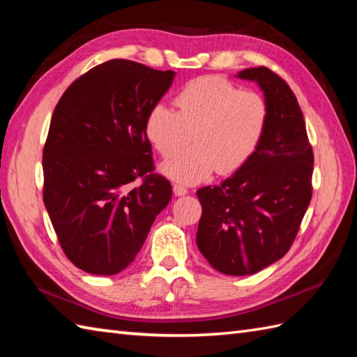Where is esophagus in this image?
Here are the masks:
<instances>
[{"label": "esophagus", "mask_w": 357, "mask_h": 357, "mask_svg": "<svg viewBox=\"0 0 357 357\" xmlns=\"http://www.w3.org/2000/svg\"><path fill=\"white\" fill-rule=\"evenodd\" d=\"M173 192H174V195H176V196H184V195L188 193L187 187L183 185V184H174L173 185Z\"/></svg>", "instance_id": "obj_1"}]
</instances>
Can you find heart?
Returning a JSON list of instances; mask_svg holds the SVG:
<instances>
[{"label": "heart", "mask_w": 357, "mask_h": 357, "mask_svg": "<svg viewBox=\"0 0 357 357\" xmlns=\"http://www.w3.org/2000/svg\"><path fill=\"white\" fill-rule=\"evenodd\" d=\"M174 105L176 112L162 102L151 105L144 133L162 156L192 138L190 148L161 164L165 176L179 183H198L213 170L221 174L236 170L267 127L268 107L262 95L218 77L190 81L174 96Z\"/></svg>", "instance_id": "1"}]
</instances>
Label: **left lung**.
Segmentation results:
<instances>
[{
	"instance_id": "1",
	"label": "left lung",
	"mask_w": 357,
	"mask_h": 357,
	"mask_svg": "<svg viewBox=\"0 0 357 357\" xmlns=\"http://www.w3.org/2000/svg\"><path fill=\"white\" fill-rule=\"evenodd\" d=\"M236 78L261 89L267 127L230 178L196 193L202 206L196 244L215 270L247 276L291 247L312 201L314 159L304 115L287 82L267 67L245 69Z\"/></svg>"
}]
</instances>
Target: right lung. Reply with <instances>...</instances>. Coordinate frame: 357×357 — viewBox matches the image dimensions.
<instances>
[{
	"instance_id": "obj_1",
	"label": "right lung",
	"mask_w": 357,
	"mask_h": 357,
	"mask_svg": "<svg viewBox=\"0 0 357 357\" xmlns=\"http://www.w3.org/2000/svg\"><path fill=\"white\" fill-rule=\"evenodd\" d=\"M174 75L113 59L79 77L53 110L44 206L66 256L90 275L127 268L172 199L169 181L151 173L144 121ZM138 177L143 184L132 188Z\"/></svg>"
}]
</instances>
